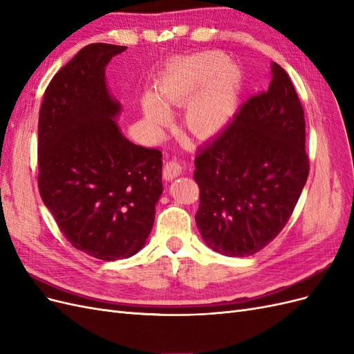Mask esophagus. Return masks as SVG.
I'll return each mask as SVG.
<instances>
[{
	"instance_id": "1",
	"label": "esophagus",
	"mask_w": 354,
	"mask_h": 354,
	"mask_svg": "<svg viewBox=\"0 0 354 354\" xmlns=\"http://www.w3.org/2000/svg\"><path fill=\"white\" fill-rule=\"evenodd\" d=\"M183 173V167L178 162L177 159H171L164 165V178L165 180H173Z\"/></svg>"
}]
</instances>
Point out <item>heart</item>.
<instances>
[{"mask_svg":"<svg viewBox=\"0 0 354 354\" xmlns=\"http://www.w3.org/2000/svg\"><path fill=\"white\" fill-rule=\"evenodd\" d=\"M242 91V73L220 51H202L176 59L156 84V94L147 93L142 108L149 124L167 125L169 106L186 109V125L198 137L220 133L233 118Z\"/></svg>","mask_w":354,"mask_h":354,"instance_id":"1","label":"heart"}]
</instances>
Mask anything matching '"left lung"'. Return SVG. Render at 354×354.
<instances>
[{"instance_id": "8db88e82", "label": "left lung", "mask_w": 354, "mask_h": 354, "mask_svg": "<svg viewBox=\"0 0 354 354\" xmlns=\"http://www.w3.org/2000/svg\"><path fill=\"white\" fill-rule=\"evenodd\" d=\"M269 90L246 100L201 147L194 178L202 239L227 257H248L285 227L308 176L304 111L288 73L272 62Z\"/></svg>"}]
</instances>
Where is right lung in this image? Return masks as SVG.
Returning a JSON list of instances; mask_svg holds the SVG:
<instances>
[{
  "label": "right lung",
  "instance_id": "obj_1",
  "mask_svg": "<svg viewBox=\"0 0 354 354\" xmlns=\"http://www.w3.org/2000/svg\"><path fill=\"white\" fill-rule=\"evenodd\" d=\"M127 47L94 42L63 66L38 120V187L75 248L115 261L140 251L162 194V153L122 136L104 78Z\"/></svg>",
  "mask_w": 354,
  "mask_h": 354
}]
</instances>
